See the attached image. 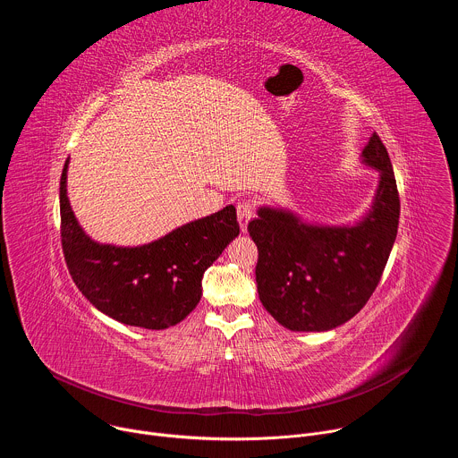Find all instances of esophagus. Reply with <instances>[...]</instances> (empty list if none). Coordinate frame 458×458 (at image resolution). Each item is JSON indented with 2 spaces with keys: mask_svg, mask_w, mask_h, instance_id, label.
<instances>
[{
  "mask_svg": "<svg viewBox=\"0 0 458 458\" xmlns=\"http://www.w3.org/2000/svg\"><path fill=\"white\" fill-rule=\"evenodd\" d=\"M253 217V207L251 203L248 201H239L237 203V219H239V226H241V232L246 233V228H248V221Z\"/></svg>",
  "mask_w": 458,
  "mask_h": 458,
  "instance_id": "1",
  "label": "esophagus"
}]
</instances>
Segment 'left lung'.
<instances>
[{
	"label": "left lung",
	"mask_w": 458,
	"mask_h": 458,
	"mask_svg": "<svg viewBox=\"0 0 458 458\" xmlns=\"http://www.w3.org/2000/svg\"><path fill=\"white\" fill-rule=\"evenodd\" d=\"M360 159L378 172V186L371 208L355 225H311L272 207H260L248 223L259 250V299L292 332H328L355 317L375 292L394 248L401 201L394 166L377 134Z\"/></svg>",
	"instance_id": "obj_1"
}]
</instances>
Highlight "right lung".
<instances>
[{"mask_svg": "<svg viewBox=\"0 0 458 458\" xmlns=\"http://www.w3.org/2000/svg\"><path fill=\"white\" fill-rule=\"evenodd\" d=\"M64 161L59 181L61 244L80 292L105 315L147 330L181 322L201 301L203 274L239 235L235 208L186 223L141 246L99 244L80 226L67 198Z\"/></svg>", "mask_w": 458, "mask_h": 458, "instance_id": "right-lung-1", "label": "right lung"}]
</instances>
